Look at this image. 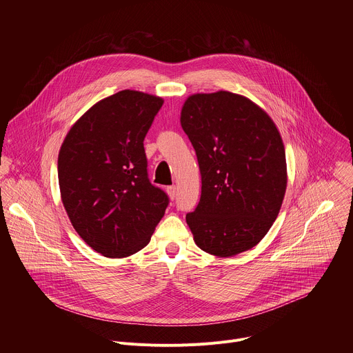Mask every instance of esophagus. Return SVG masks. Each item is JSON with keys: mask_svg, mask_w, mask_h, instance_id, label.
I'll return each mask as SVG.
<instances>
[{"mask_svg": "<svg viewBox=\"0 0 353 353\" xmlns=\"http://www.w3.org/2000/svg\"><path fill=\"white\" fill-rule=\"evenodd\" d=\"M166 191H168V194H169V196H170L172 199H174V198H176V195H177L176 185H170V187H168V188H166Z\"/></svg>", "mask_w": 353, "mask_h": 353, "instance_id": "esophagus-1", "label": "esophagus"}]
</instances>
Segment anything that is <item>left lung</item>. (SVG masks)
<instances>
[{"mask_svg": "<svg viewBox=\"0 0 353 353\" xmlns=\"http://www.w3.org/2000/svg\"><path fill=\"white\" fill-rule=\"evenodd\" d=\"M181 127L201 172V198L185 215L195 244L218 257L253 248L275 222L286 191L285 146L250 99L219 90L190 96Z\"/></svg>", "mask_w": 353, "mask_h": 353, "instance_id": "8db88e82", "label": "left lung"}]
</instances>
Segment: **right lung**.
I'll return each instance as SVG.
<instances>
[{
    "instance_id": "right-lung-1",
    "label": "right lung",
    "mask_w": 353,
    "mask_h": 353,
    "mask_svg": "<svg viewBox=\"0 0 353 353\" xmlns=\"http://www.w3.org/2000/svg\"><path fill=\"white\" fill-rule=\"evenodd\" d=\"M163 99L121 90L93 105L68 131L59 154V184L68 218L105 257L135 254L169 205L148 177L143 139Z\"/></svg>"
}]
</instances>
